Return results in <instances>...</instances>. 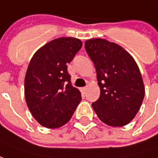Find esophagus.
<instances>
[{"label":"esophagus","mask_w":158,"mask_h":158,"mask_svg":"<svg viewBox=\"0 0 158 158\" xmlns=\"http://www.w3.org/2000/svg\"><path fill=\"white\" fill-rule=\"evenodd\" d=\"M86 91H87V87H81V92L82 93H86Z\"/></svg>","instance_id":"esophagus-1"}]
</instances>
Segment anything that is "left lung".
I'll list each match as a JSON object with an SVG mask.
<instances>
[{
	"instance_id": "1",
	"label": "left lung",
	"mask_w": 158,
	"mask_h": 158,
	"mask_svg": "<svg viewBox=\"0 0 158 158\" xmlns=\"http://www.w3.org/2000/svg\"><path fill=\"white\" fill-rule=\"evenodd\" d=\"M87 55L94 63L100 97L92 103L104 124L119 127L129 124L139 111L145 87L136 62L115 43L103 39L85 42Z\"/></svg>"
}]
</instances>
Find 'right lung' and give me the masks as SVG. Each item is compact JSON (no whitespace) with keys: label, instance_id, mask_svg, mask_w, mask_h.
<instances>
[{"label":"right lung","instance_id":"1","mask_svg":"<svg viewBox=\"0 0 158 158\" xmlns=\"http://www.w3.org/2000/svg\"><path fill=\"white\" fill-rule=\"evenodd\" d=\"M81 46L76 38H59L42 46L31 59L24 80L25 99L32 115L44 127L65 125L81 100L67 72V65Z\"/></svg>","mask_w":158,"mask_h":158}]
</instances>
